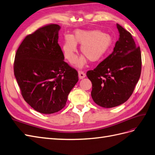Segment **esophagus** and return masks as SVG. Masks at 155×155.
<instances>
[{
    "label": "esophagus",
    "mask_w": 155,
    "mask_h": 155,
    "mask_svg": "<svg viewBox=\"0 0 155 155\" xmlns=\"http://www.w3.org/2000/svg\"><path fill=\"white\" fill-rule=\"evenodd\" d=\"M78 77L80 79H82L86 77V74L84 73V71H78Z\"/></svg>",
    "instance_id": "1"
}]
</instances>
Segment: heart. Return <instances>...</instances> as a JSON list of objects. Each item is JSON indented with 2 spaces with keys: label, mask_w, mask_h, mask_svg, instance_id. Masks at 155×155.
Returning <instances> with one entry per match:
<instances>
[{
  "label": "heart",
  "mask_w": 155,
  "mask_h": 155,
  "mask_svg": "<svg viewBox=\"0 0 155 155\" xmlns=\"http://www.w3.org/2000/svg\"><path fill=\"white\" fill-rule=\"evenodd\" d=\"M77 44H80L81 56L78 66L82 67L87 58L92 62H97L104 58L112 46V37L101 31L77 30L72 37L67 36L63 45L64 57L69 63H74L77 59Z\"/></svg>",
  "instance_id": "heart-1"
}]
</instances>
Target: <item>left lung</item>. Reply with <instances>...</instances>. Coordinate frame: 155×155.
Here are the masks:
<instances>
[{"mask_svg": "<svg viewBox=\"0 0 155 155\" xmlns=\"http://www.w3.org/2000/svg\"><path fill=\"white\" fill-rule=\"evenodd\" d=\"M120 37L113 52L86 75L92 82L91 96L94 101L104 108L124 104L132 96L140 79L141 54L132 35L119 24Z\"/></svg>", "mask_w": 155, "mask_h": 155, "instance_id": "8db88e82", "label": "left lung"}]
</instances>
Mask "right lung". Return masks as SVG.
Wrapping results in <instances>:
<instances>
[{
	"label": "right lung",
	"mask_w": 155,
	"mask_h": 155,
	"mask_svg": "<svg viewBox=\"0 0 155 155\" xmlns=\"http://www.w3.org/2000/svg\"><path fill=\"white\" fill-rule=\"evenodd\" d=\"M60 26L48 24L28 35L15 55L14 72L24 100L42 114H51L66 105L78 81V72L64 61L58 44Z\"/></svg>",
	"instance_id": "add662e5"
}]
</instances>
